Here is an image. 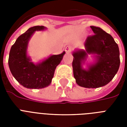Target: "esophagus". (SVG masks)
Here are the masks:
<instances>
[{
    "label": "esophagus",
    "mask_w": 127,
    "mask_h": 127,
    "mask_svg": "<svg viewBox=\"0 0 127 127\" xmlns=\"http://www.w3.org/2000/svg\"><path fill=\"white\" fill-rule=\"evenodd\" d=\"M72 49V47L70 45L66 46V47H65V49H64V50H65V51L66 53H70L71 52Z\"/></svg>",
    "instance_id": "34e87169"
}]
</instances>
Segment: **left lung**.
Listing matches in <instances>:
<instances>
[{
	"label": "left lung",
	"mask_w": 127,
	"mask_h": 127,
	"mask_svg": "<svg viewBox=\"0 0 127 127\" xmlns=\"http://www.w3.org/2000/svg\"><path fill=\"white\" fill-rule=\"evenodd\" d=\"M94 33L85 41V49H76L72 53L74 77L78 86L86 88L104 86L112 80L120 66L118 45L110 34L99 27L90 26ZM95 59L87 64L88 55ZM86 64V68H84Z\"/></svg>",
	"instance_id": "1"
}]
</instances>
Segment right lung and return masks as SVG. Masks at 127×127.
Returning a JSON list of instances; mask_svg holds the SVG:
<instances>
[{
	"instance_id": "obj_1",
	"label": "right lung",
	"mask_w": 127,
	"mask_h": 127,
	"mask_svg": "<svg viewBox=\"0 0 127 127\" xmlns=\"http://www.w3.org/2000/svg\"><path fill=\"white\" fill-rule=\"evenodd\" d=\"M46 27H32L18 37L9 54L8 66L15 79L22 86L30 89H41L49 86L55 70L61 62L65 51L52 55L42 61L34 63L28 56L30 39L35 31H43Z\"/></svg>"
}]
</instances>
